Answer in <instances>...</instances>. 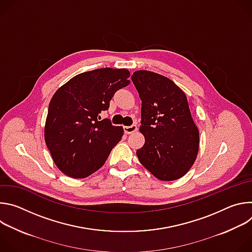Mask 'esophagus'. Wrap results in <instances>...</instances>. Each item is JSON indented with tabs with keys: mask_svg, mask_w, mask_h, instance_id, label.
<instances>
[{
	"mask_svg": "<svg viewBox=\"0 0 252 252\" xmlns=\"http://www.w3.org/2000/svg\"><path fill=\"white\" fill-rule=\"evenodd\" d=\"M137 129V126L136 125H131L129 126H124V130H125V133L126 134H129V133H132L134 131H136Z\"/></svg>",
	"mask_w": 252,
	"mask_h": 252,
	"instance_id": "obj_1",
	"label": "esophagus"
}]
</instances>
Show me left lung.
<instances>
[{"instance_id": "8db88e82", "label": "left lung", "mask_w": 252, "mask_h": 252, "mask_svg": "<svg viewBox=\"0 0 252 252\" xmlns=\"http://www.w3.org/2000/svg\"><path fill=\"white\" fill-rule=\"evenodd\" d=\"M131 81L141 99L145 145L136 151L140 163L160 181L183 177L198 153L199 132L186 94L171 80L149 70H136Z\"/></svg>"}]
</instances>
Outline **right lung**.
Listing matches in <instances>:
<instances>
[{
    "instance_id": "right-lung-1",
    "label": "right lung",
    "mask_w": 252,
    "mask_h": 252,
    "mask_svg": "<svg viewBox=\"0 0 252 252\" xmlns=\"http://www.w3.org/2000/svg\"><path fill=\"white\" fill-rule=\"evenodd\" d=\"M126 68L103 67L82 73L53 95L45 126V141L59 169L84 178L100 168L122 139L123 126L100 120L116 92L128 86Z\"/></svg>"
}]
</instances>
